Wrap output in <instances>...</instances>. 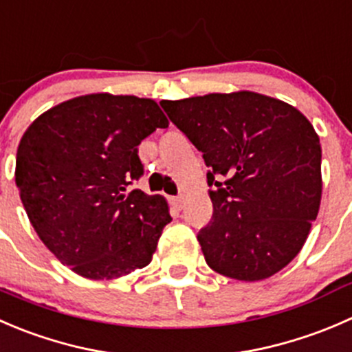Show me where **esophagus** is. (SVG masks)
<instances>
[{
    "mask_svg": "<svg viewBox=\"0 0 352 352\" xmlns=\"http://www.w3.org/2000/svg\"><path fill=\"white\" fill-rule=\"evenodd\" d=\"M173 205H175V208H177V210H181V208H183V205H184V198L183 197H181V195H179V197H175V198H173Z\"/></svg>",
    "mask_w": 352,
    "mask_h": 352,
    "instance_id": "esophagus-1",
    "label": "esophagus"
}]
</instances>
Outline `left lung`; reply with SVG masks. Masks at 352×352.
<instances>
[{
    "instance_id": "left-lung-1",
    "label": "left lung",
    "mask_w": 352,
    "mask_h": 352,
    "mask_svg": "<svg viewBox=\"0 0 352 352\" xmlns=\"http://www.w3.org/2000/svg\"><path fill=\"white\" fill-rule=\"evenodd\" d=\"M204 154L214 214L197 239L205 262L236 280L267 279L299 253L322 200V147L287 102L239 90L162 100Z\"/></svg>"
}]
</instances>
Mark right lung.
<instances>
[{
	"label": "right lung",
	"mask_w": 352,
	"mask_h": 352,
	"mask_svg": "<svg viewBox=\"0 0 352 352\" xmlns=\"http://www.w3.org/2000/svg\"><path fill=\"white\" fill-rule=\"evenodd\" d=\"M168 124L152 99L89 94L27 128L15 183L30 224L63 265L100 280L151 263L171 222L168 201L128 186L144 175L140 142Z\"/></svg>",
	"instance_id": "1"
}]
</instances>
